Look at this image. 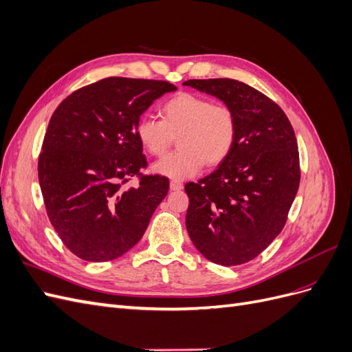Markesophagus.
<instances>
[{
	"mask_svg": "<svg viewBox=\"0 0 352 352\" xmlns=\"http://www.w3.org/2000/svg\"><path fill=\"white\" fill-rule=\"evenodd\" d=\"M182 182H179V180H170V189L172 190H179L182 189Z\"/></svg>",
	"mask_w": 352,
	"mask_h": 352,
	"instance_id": "obj_1",
	"label": "esophagus"
}]
</instances>
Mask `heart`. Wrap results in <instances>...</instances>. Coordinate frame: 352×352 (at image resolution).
<instances>
[{
	"instance_id": "b5f03b06",
	"label": "heart",
	"mask_w": 352,
	"mask_h": 352,
	"mask_svg": "<svg viewBox=\"0 0 352 352\" xmlns=\"http://www.w3.org/2000/svg\"><path fill=\"white\" fill-rule=\"evenodd\" d=\"M160 116L162 120L141 116L136 138L148 154L163 157L177 136L179 150L154 164L155 172L167 177L182 180L197 175L204 164L219 166L236 142L235 111L202 95L179 92L162 104Z\"/></svg>"
}]
</instances>
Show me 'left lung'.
<instances>
[{
	"instance_id": "obj_1",
	"label": "left lung",
	"mask_w": 352,
	"mask_h": 352,
	"mask_svg": "<svg viewBox=\"0 0 352 352\" xmlns=\"http://www.w3.org/2000/svg\"><path fill=\"white\" fill-rule=\"evenodd\" d=\"M184 85L214 95L238 119L229 157L198 184L185 185L189 238L212 263H248L279 235L298 192L294 127L278 104L243 82L190 79Z\"/></svg>"
}]
</instances>
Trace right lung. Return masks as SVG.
Masks as SVG:
<instances>
[{"mask_svg":"<svg viewBox=\"0 0 352 352\" xmlns=\"http://www.w3.org/2000/svg\"><path fill=\"white\" fill-rule=\"evenodd\" d=\"M167 80L105 78L70 94L52 113L38 160L47 214L66 248L110 261L140 242L167 192L168 179L146 176L136 123ZM132 177L140 185L127 187Z\"/></svg>","mask_w":352,"mask_h":352,"instance_id":"1","label":"right lung"}]
</instances>
